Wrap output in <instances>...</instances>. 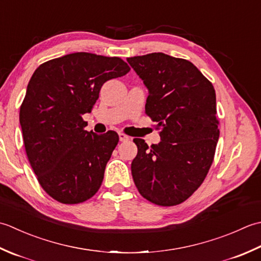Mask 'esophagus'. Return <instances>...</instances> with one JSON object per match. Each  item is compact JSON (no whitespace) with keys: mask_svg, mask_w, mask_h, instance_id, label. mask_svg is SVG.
Instances as JSON below:
<instances>
[{"mask_svg":"<svg viewBox=\"0 0 261 261\" xmlns=\"http://www.w3.org/2000/svg\"><path fill=\"white\" fill-rule=\"evenodd\" d=\"M129 140H130L129 136L125 135L124 133H119V141L120 142H126V141H129Z\"/></svg>","mask_w":261,"mask_h":261,"instance_id":"esophagus-1","label":"esophagus"}]
</instances>
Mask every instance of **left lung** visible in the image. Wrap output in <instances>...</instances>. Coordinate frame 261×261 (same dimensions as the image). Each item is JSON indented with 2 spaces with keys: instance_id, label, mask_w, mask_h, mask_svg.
Listing matches in <instances>:
<instances>
[{
  "instance_id": "obj_1",
  "label": "left lung",
  "mask_w": 261,
  "mask_h": 261,
  "mask_svg": "<svg viewBox=\"0 0 261 261\" xmlns=\"http://www.w3.org/2000/svg\"><path fill=\"white\" fill-rule=\"evenodd\" d=\"M148 90L145 111L160 127L161 142L135 138L132 175L143 197L173 206L203 184L220 137L213 84L193 63L152 53L127 58Z\"/></svg>"
}]
</instances>
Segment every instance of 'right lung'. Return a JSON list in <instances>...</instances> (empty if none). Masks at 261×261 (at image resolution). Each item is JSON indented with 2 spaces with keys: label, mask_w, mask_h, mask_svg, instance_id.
<instances>
[{
  "label": "right lung",
  "mask_w": 261,
  "mask_h": 261,
  "mask_svg": "<svg viewBox=\"0 0 261 261\" xmlns=\"http://www.w3.org/2000/svg\"><path fill=\"white\" fill-rule=\"evenodd\" d=\"M129 66L119 57L73 53L37 68L20 108V125L31 168L50 197L79 204L99 190L119 137L84 129L105 82Z\"/></svg>",
  "instance_id": "add662e5"
}]
</instances>
